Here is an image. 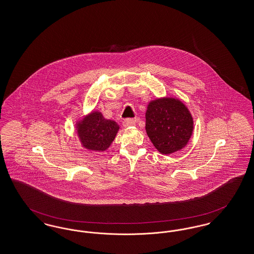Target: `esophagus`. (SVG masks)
Instances as JSON below:
<instances>
[{"mask_svg":"<svg viewBox=\"0 0 254 254\" xmlns=\"http://www.w3.org/2000/svg\"><path fill=\"white\" fill-rule=\"evenodd\" d=\"M123 126H124L125 127H133V126H135V120H133V119H126V120L123 122Z\"/></svg>","mask_w":254,"mask_h":254,"instance_id":"1","label":"esophagus"}]
</instances>
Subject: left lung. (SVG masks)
<instances>
[{
    "instance_id": "left-lung-1",
    "label": "left lung",
    "mask_w": 254,
    "mask_h": 254,
    "mask_svg": "<svg viewBox=\"0 0 254 254\" xmlns=\"http://www.w3.org/2000/svg\"><path fill=\"white\" fill-rule=\"evenodd\" d=\"M145 131L161 154L169 155L181 151L193 134L192 114L179 98H156L147 105Z\"/></svg>"
}]
</instances>
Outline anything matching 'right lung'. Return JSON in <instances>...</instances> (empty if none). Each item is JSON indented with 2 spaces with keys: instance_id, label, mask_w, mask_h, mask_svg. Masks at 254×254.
<instances>
[{
  "instance_id": "add662e5",
  "label": "right lung",
  "mask_w": 254,
  "mask_h": 254,
  "mask_svg": "<svg viewBox=\"0 0 254 254\" xmlns=\"http://www.w3.org/2000/svg\"><path fill=\"white\" fill-rule=\"evenodd\" d=\"M119 128L117 123L105 119L99 111H92L75 123V133L82 146L94 152L108 150Z\"/></svg>"
}]
</instances>
